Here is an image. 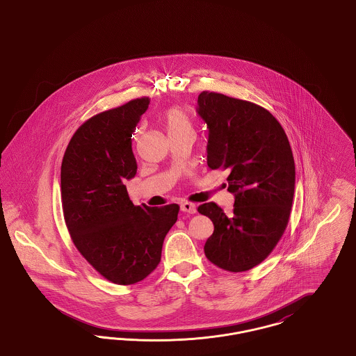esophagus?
<instances>
[{
  "label": "esophagus",
  "mask_w": 356,
  "mask_h": 356,
  "mask_svg": "<svg viewBox=\"0 0 356 356\" xmlns=\"http://www.w3.org/2000/svg\"><path fill=\"white\" fill-rule=\"evenodd\" d=\"M181 211L183 212H188V213H196V205L192 203H188V202H184V203H181Z\"/></svg>",
  "instance_id": "esophagus-1"
}]
</instances>
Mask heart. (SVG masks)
Wrapping results in <instances>:
<instances>
[{
  "label": "heart",
  "mask_w": 356,
  "mask_h": 356,
  "mask_svg": "<svg viewBox=\"0 0 356 356\" xmlns=\"http://www.w3.org/2000/svg\"><path fill=\"white\" fill-rule=\"evenodd\" d=\"M160 122L168 134V137L193 132V124L189 115L180 106H170L165 109L160 116ZM134 140H137V135H135Z\"/></svg>",
  "instance_id": "b5f03b06"
}]
</instances>
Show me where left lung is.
Segmentation results:
<instances>
[{"instance_id":"8db88e82","label":"left lung","mask_w":356,"mask_h":356,"mask_svg":"<svg viewBox=\"0 0 356 356\" xmlns=\"http://www.w3.org/2000/svg\"><path fill=\"white\" fill-rule=\"evenodd\" d=\"M197 113L207 122V164L228 170L234 213L202 204L199 213L213 222L204 252L225 271L260 264L287 228L295 192V161L287 135L271 113L254 102L204 90Z\"/></svg>"}]
</instances>
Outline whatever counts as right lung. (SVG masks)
Instances as JSON below:
<instances>
[{
	"label": "right lung",
	"mask_w": 356,
	"mask_h": 356,
	"mask_svg": "<svg viewBox=\"0 0 356 356\" xmlns=\"http://www.w3.org/2000/svg\"><path fill=\"white\" fill-rule=\"evenodd\" d=\"M149 97L102 112L74 132L61 164V202L70 237L109 282L129 286L159 266L180 207L134 205L125 180L135 177L132 134Z\"/></svg>",
	"instance_id": "obj_1"
}]
</instances>
